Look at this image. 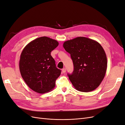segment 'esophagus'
<instances>
[{
  "instance_id": "obj_1",
  "label": "esophagus",
  "mask_w": 125,
  "mask_h": 125,
  "mask_svg": "<svg viewBox=\"0 0 125 125\" xmlns=\"http://www.w3.org/2000/svg\"><path fill=\"white\" fill-rule=\"evenodd\" d=\"M62 72H63V73H65V72H66V69L65 68H63V69H62Z\"/></svg>"
}]
</instances>
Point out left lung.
I'll use <instances>...</instances> for the list:
<instances>
[{
    "mask_svg": "<svg viewBox=\"0 0 125 125\" xmlns=\"http://www.w3.org/2000/svg\"><path fill=\"white\" fill-rule=\"evenodd\" d=\"M63 46L73 62V71L67 74L73 86L83 92L95 90L104 79L107 68V56L102 46L85 37L66 41Z\"/></svg>",
    "mask_w": 125,
    "mask_h": 125,
    "instance_id": "8db88e82",
    "label": "left lung"
}]
</instances>
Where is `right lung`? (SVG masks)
I'll use <instances>...</instances> for the list:
<instances>
[{
    "instance_id": "right-lung-1",
    "label": "right lung",
    "mask_w": 125,
    "mask_h": 125,
    "mask_svg": "<svg viewBox=\"0 0 125 125\" xmlns=\"http://www.w3.org/2000/svg\"><path fill=\"white\" fill-rule=\"evenodd\" d=\"M58 45L57 41L42 36L30 42L22 51L19 63L21 74L27 85L36 93L52 91L61 74L50 54Z\"/></svg>"
}]
</instances>
